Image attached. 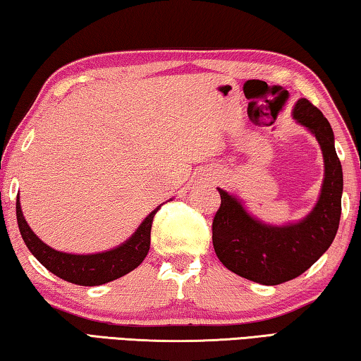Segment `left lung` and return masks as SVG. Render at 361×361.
<instances>
[{"mask_svg": "<svg viewBox=\"0 0 361 361\" xmlns=\"http://www.w3.org/2000/svg\"><path fill=\"white\" fill-rule=\"evenodd\" d=\"M293 118L314 133L325 159L322 194L310 215L296 224L266 226L218 188L221 204L213 216L212 240L218 259L237 276L262 285H280L304 274L331 245L341 219L342 167L334 135L319 108L301 99Z\"/></svg>", "mask_w": 361, "mask_h": 361, "instance_id": "obj_1", "label": "left lung"}]
</instances>
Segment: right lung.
Segmentation results:
<instances>
[{"mask_svg": "<svg viewBox=\"0 0 361 361\" xmlns=\"http://www.w3.org/2000/svg\"><path fill=\"white\" fill-rule=\"evenodd\" d=\"M159 209H161V205L146 216L135 234L126 243H122L121 247L97 255H68L52 250L44 242H41L33 234V231L30 229L25 218H23L19 199L16 202L17 224H19L22 239L32 255L47 271L56 274L57 277L82 286L108 283L111 280L126 276V274H129L142 264V261L149 252L151 226Z\"/></svg>", "mask_w": 361, "mask_h": 361, "instance_id": "obj_1", "label": "right lung"}]
</instances>
